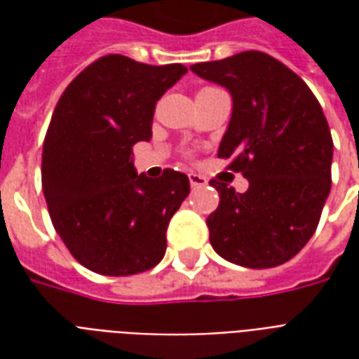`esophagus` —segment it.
<instances>
[{"mask_svg": "<svg viewBox=\"0 0 359 359\" xmlns=\"http://www.w3.org/2000/svg\"><path fill=\"white\" fill-rule=\"evenodd\" d=\"M188 180H190V187L200 188L208 184V180L203 179L202 175H196V172H188Z\"/></svg>", "mask_w": 359, "mask_h": 359, "instance_id": "1", "label": "esophagus"}]
</instances>
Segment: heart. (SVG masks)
<instances>
[{
  "mask_svg": "<svg viewBox=\"0 0 359 359\" xmlns=\"http://www.w3.org/2000/svg\"><path fill=\"white\" fill-rule=\"evenodd\" d=\"M215 88V86H205V88H202V90H213Z\"/></svg>",
  "mask_w": 359,
  "mask_h": 359,
  "instance_id": "obj_1",
  "label": "heart"
}]
</instances>
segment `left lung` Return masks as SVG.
<instances>
[{"instance_id":"left-lung-1","label":"left lung","mask_w":359,"mask_h":359,"mask_svg":"<svg viewBox=\"0 0 359 359\" xmlns=\"http://www.w3.org/2000/svg\"><path fill=\"white\" fill-rule=\"evenodd\" d=\"M190 69L233 95L217 156L250 182L238 194L211 180L221 198L205 221L211 246L250 269L285 264L316 233L331 190L332 138L323 109L298 74L264 51Z\"/></svg>"}]
</instances>
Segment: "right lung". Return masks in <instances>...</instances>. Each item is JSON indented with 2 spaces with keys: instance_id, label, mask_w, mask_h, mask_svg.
<instances>
[{
  "instance_id": "add662e5",
  "label": "right lung",
  "mask_w": 359,
  "mask_h": 359,
  "mask_svg": "<svg viewBox=\"0 0 359 359\" xmlns=\"http://www.w3.org/2000/svg\"><path fill=\"white\" fill-rule=\"evenodd\" d=\"M188 69L103 55L65 88L42 149L51 223L73 257L107 277L156 267L167 226L190 192L184 172L136 175L133 146L151 138L156 103Z\"/></svg>"
}]
</instances>
